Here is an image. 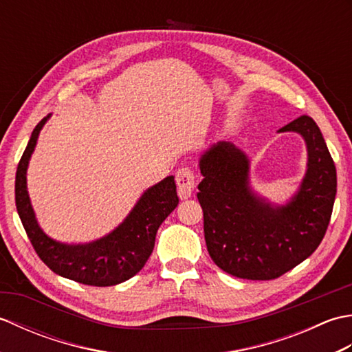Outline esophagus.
<instances>
[{"instance_id": "obj_1", "label": "esophagus", "mask_w": 352, "mask_h": 352, "mask_svg": "<svg viewBox=\"0 0 352 352\" xmlns=\"http://www.w3.org/2000/svg\"><path fill=\"white\" fill-rule=\"evenodd\" d=\"M177 189L178 193H180L182 198H188L190 197V193L193 189L197 188V182H195V175L189 168H182L177 172Z\"/></svg>"}]
</instances>
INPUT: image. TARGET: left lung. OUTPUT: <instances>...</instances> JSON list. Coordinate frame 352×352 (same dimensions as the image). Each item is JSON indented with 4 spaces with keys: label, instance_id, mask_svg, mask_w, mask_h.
Listing matches in <instances>:
<instances>
[{
    "label": "left lung",
    "instance_id": "1",
    "mask_svg": "<svg viewBox=\"0 0 352 352\" xmlns=\"http://www.w3.org/2000/svg\"><path fill=\"white\" fill-rule=\"evenodd\" d=\"M298 133L307 146V169L284 204L252 189L251 162L231 142H218L199 157L207 251L222 271L237 278L272 280L316 251L330 223L338 177L322 133L300 116L278 133Z\"/></svg>",
    "mask_w": 352,
    "mask_h": 352
}]
</instances>
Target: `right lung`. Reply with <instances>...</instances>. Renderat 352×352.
<instances>
[{
	"mask_svg": "<svg viewBox=\"0 0 352 352\" xmlns=\"http://www.w3.org/2000/svg\"><path fill=\"white\" fill-rule=\"evenodd\" d=\"M51 115L36 125L21 157L14 201L25 233L37 256L52 272L87 286H115L136 275L154 250L157 230L178 206L174 175L148 188L119 226L96 241L63 243L51 239L36 219L27 190V169L37 138Z\"/></svg>",
	"mask_w": 352,
	"mask_h": 352,
	"instance_id": "right-lung-1",
	"label": "right lung"
}]
</instances>
